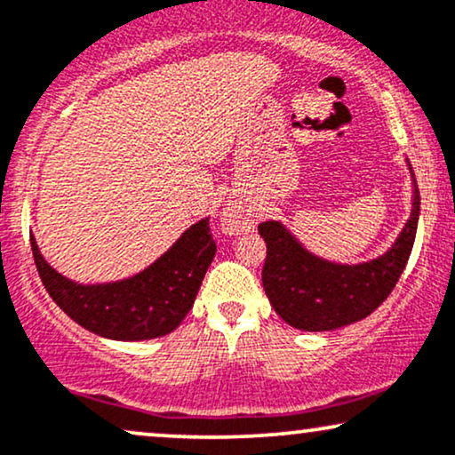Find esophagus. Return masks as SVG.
I'll list each match as a JSON object with an SVG mask.
<instances>
[{
    "label": "esophagus",
    "instance_id": "1",
    "mask_svg": "<svg viewBox=\"0 0 455 455\" xmlns=\"http://www.w3.org/2000/svg\"><path fill=\"white\" fill-rule=\"evenodd\" d=\"M222 222H224V228H227V233H243L250 228V218L245 216L243 212L235 210V207H228L227 212H224L222 216Z\"/></svg>",
    "mask_w": 455,
    "mask_h": 455
}]
</instances>
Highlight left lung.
I'll use <instances>...</instances> for the list:
<instances>
[{"instance_id":"1","label":"left lung","mask_w":455,"mask_h":455,"mask_svg":"<svg viewBox=\"0 0 455 455\" xmlns=\"http://www.w3.org/2000/svg\"><path fill=\"white\" fill-rule=\"evenodd\" d=\"M418 218L419 190L413 175V210L401 235L384 256L360 265H337L314 256L282 222L259 224L267 243L262 288L275 314L309 332L335 331L373 314L390 297L407 265Z\"/></svg>"}]
</instances>
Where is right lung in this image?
Instances as JSON below:
<instances>
[{
	"label": "right lung",
	"mask_w": 455,
	"mask_h": 455,
	"mask_svg": "<svg viewBox=\"0 0 455 455\" xmlns=\"http://www.w3.org/2000/svg\"><path fill=\"white\" fill-rule=\"evenodd\" d=\"M31 250L44 288L71 320L116 341H146L175 331L193 307L216 256V242L210 218H204L138 275L92 286H82L54 271L36 239H31Z\"/></svg>",
	"instance_id": "obj_1"
}]
</instances>
